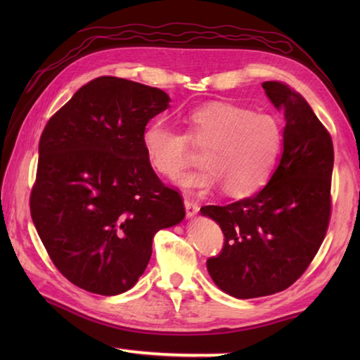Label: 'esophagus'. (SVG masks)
Listing matches in <instances>:
<instances>
[{"mask_svg": "<svg viewBox=\"0 0 360 360\" xmlns=\"http://www.w3.org/2000/svg\"><path fill=\"white\" fill-rule=\"evenodd\" d=\"M184 206H186L187 217H193V216L198 212V210H200L198 203L193 202V200H191V198H186V200H184Z\"/></svg>", "mask_w": 360, "mask_h": 360, "instance_id": "esophagus-1", "label": "esophagus"}]
</instances>
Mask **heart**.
Returning <instances> with one entry per match:
<instances>
[{
	"mask_svg": "<svg viewBox=\"0 0 360 360\" xmlns=\"http://www.w3.org/2000/svg\"><path fill=\"white\" fill-rule=\"evenodd\" d=\"M141 144L148 163L163 179L174 181L192 165L193 150L203 154L205 169L179 184L191 192L224 187L233 198H246L266 184L283 148L275 117L231 103H211L187 115L186 133L162 120L146 125Z\"/></svg>",
	"mask_w": 360,
	"mask_h": 360,
	"instance_id": "1",
	"label": "heart"
}]
</instances>
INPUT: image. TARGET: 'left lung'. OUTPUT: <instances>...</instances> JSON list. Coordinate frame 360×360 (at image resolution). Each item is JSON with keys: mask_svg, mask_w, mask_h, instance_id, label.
<instances>
[{"mask_svg": "<svg viewBox=\"0 0 360 360\" xmlns=\"http://www.w3.org/2000/svg\"><path fill=\"white\" fill-rule=\"evenodd\" d=\"M262 87L285 117L278 168L254 197L200 210L224 233L222 251L206 266L217 288L236 298L271 295L294 284L318 254L332 212L330 133L288 84Z\"/></svg>", "mask_w": 360, "mask_h": 360, "instance_id": "obj_1", "label": "left lung"}]
</instances>
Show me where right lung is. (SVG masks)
I'll return each mask as SVG.
<instances>
[{
  "mask_svg": "<svg viewBox=\"0 0 360 360\" xmlns=\"http://www.w3.org/2000/svg\"><path fill=\"white\" fill-rule=\"evenodd\" d=\"M168 101L160 89L101 76L42 130L30 212L49 257L77 288L100 295L131 289L154 235L186 216L182 195L158 179L141 144Z\"/></svg>",
  "mask_w": 360,
  "mask_h": 360,
  "instance_id": "1",
  "label": "right lung"
}]
</instances>
